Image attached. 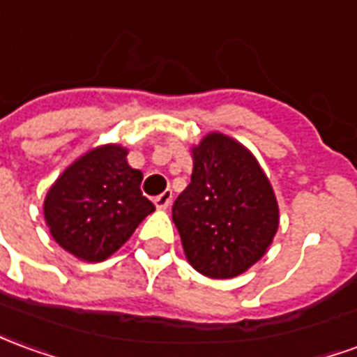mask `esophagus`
<instances>
[{
    "label": "esophagus",
    "mask_w": 357,
    "mask_h": 357,
    "mask_svg": "<svg viewBox=\"0 0 357 357\" xmlns=\"http://www.w3.org/2000/svg\"><path fill=\"white\" fill-rule=\"evenodd\" d=\"M172 203V191L170 189H166L164 193H160L158 197H154V204H156V208H160V211H166Z\"/></svg>",
    "instance_id": "esophagus-1"
}]
</instances>
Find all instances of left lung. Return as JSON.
I'll use <instances>...</instances> for the list:
<instances>
[{
    "label": "left lung",
    "instance_id": "left-lung-1",
    "mask_svg": "<svg viewBox=\"0 0 357 357\" xmlns=\"http://www.w3.org/2000/svg\"><path fill=\"white\" fill-rule=\"evenodd\" d=\"M191 183L172 206L189 265L208 278L243 274L271 248L278 201L253 153L213 131L191 146Z\"/></svg>",
    "mask_w": 357,
    "mask_h": 357
}]
</instances>
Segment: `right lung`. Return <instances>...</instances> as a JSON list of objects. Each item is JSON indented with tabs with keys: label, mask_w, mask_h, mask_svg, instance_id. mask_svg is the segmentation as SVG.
<instances>
[{
	"label": "right lung",
	"mask_w": 357,
	"mask_h": 357,
	"mask_svg": "<svg viewBox=\"0 0 357 357\" xmlns=\"http://www.w3.org/2000/svg\"><path fill=\"white\" fill-rule=\"evenodd\" d=\"M126 146H94L69 164L44 199V218L52 238L86 263L112 257L137 226L154 213L143 195V172L127 162Z\"/></svg>",
	"instance_id": "add662e5"
}]
</instances>
